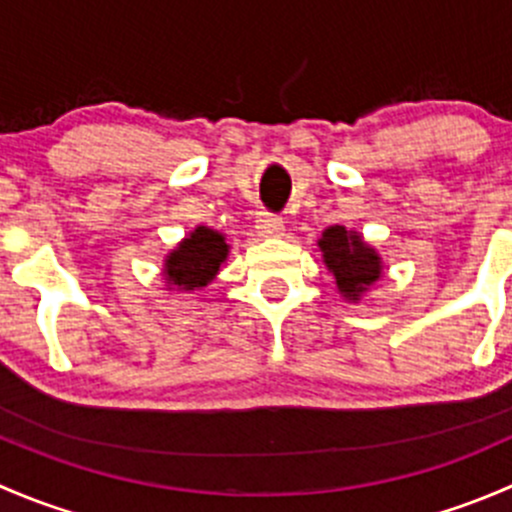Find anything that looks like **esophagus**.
<instances>
[{"instance_id": "34e87169", "label": "esophagus", "mask_w": 512, "mask_h": 512, "mask_svg": "<svg viewBox=\"0 0 512 512\" xmlns=\"http://www.w3.org/2000/svg\"><path fill=\"white\" fill-rule=\"evenodd\" d=\"M257 230H260V235L265 237H277L282 235V230H285V223H282L280 215L260 213V218H257Z\"/></svg>"}]
</instances>
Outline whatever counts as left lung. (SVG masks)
<instances>
[{
    "mask_svg": "<svg viewBox=\"0 0 512 512\" xmlns=\"http://www.w3.org/2000/svg\"><path fill=\"white\" fill-rule=\"evenodd\" d=\"M319 250H322L324 265L337 280L339 294L349 302H359L361 294L384 272L381 257L376 255L374 247L366 245L359 232L347 230L342 225H332L324 230Z\"/></svg>",
    "mask_w": 512,
    "mask_h": 512,
    "instance_id": "obj_1",
    "label": "left lung"
}]
</instances>
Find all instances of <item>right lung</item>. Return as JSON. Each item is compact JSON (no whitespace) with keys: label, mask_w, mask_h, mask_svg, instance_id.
<instances>
[{"label":"right lung","mask_w":512,"mask_h":512,"mask_svg":"<svg viewBox=\"0 0 512 512\" xmlns=\"http://www.w3.org/2000/svg\"><path fill=\"white\" fill-rule=\"evenodd\" d=\"M227 252L230 247H227L223 232L198 225L165 257V282L178 292L180 289L193 292V289L210 285L220 272V265L227 260Z\"/></svg>","instance_id":"1"}]
</instances>
